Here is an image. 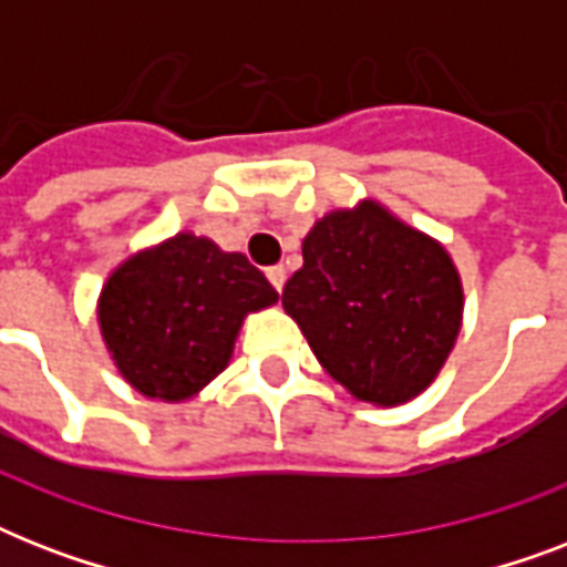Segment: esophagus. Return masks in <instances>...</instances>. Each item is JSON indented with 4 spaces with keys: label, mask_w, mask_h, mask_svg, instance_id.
<instances>
[{
    "label": "esophagus",
    "mask_w": 567,
    "mask_h": 567,
    "mask_svg": "<svg viewBox=\"0 0 567 567\" xmlns=\"http://www.w3.org/2000/svg\"><path fill=\"white\" fill-rule=\"evenodd\" d=\"M267 279H270V285H274L276 291H282V285H285V267H282V265L267 267Z\"/></svg>",
    "instance_id": "obj_1"
}]
</instances>
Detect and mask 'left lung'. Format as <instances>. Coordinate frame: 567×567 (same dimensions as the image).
<instances>
[{
    "label": "left lung",
    "mask_w": 567,
    "mask_h": 567,
    "mask_svg": "<svg viewBox=\"0 0 567 567\" xmlns=\"http://www.w3.org/2000/svg\"><path fill=\"white\" fill-rule=\"evenodd\" d=\"M282 306L329 377L359 400L396 405L421 394L453 350L462 285L444 247L364 203L306 235Z\"/></svg>",
    "instance_id": "obj_1"
}]
</instances>
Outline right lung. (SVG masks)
<instances>
[{
	"mask_svg": "<svg viewBox=\"0 0 567 567\" xmlns=\"http://www.w3.org/2000/svg\"><path fill=\"white\" fill-rule=\"evenodd\" d=\"M276 300L247 256L176 235L111 276L100 327L120 373L141 394L188 400L226 368L244 315Z\"/></svg>",
	"mask_w": 567,
	"mask_h": 567,
	"instance_id": "obj_1",
	"label": "right lung"
}]
</instances>
